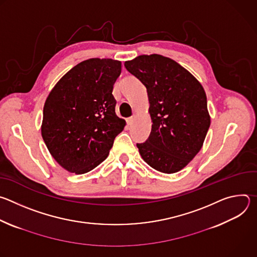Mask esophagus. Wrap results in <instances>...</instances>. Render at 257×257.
<instances>
[{"instance_id":"34e87169","label":"esophagus","mask_w":257,"mask_h":257,"mask_svg":"<svg viewBox=\"0 0 257 257\" xmlns=\"http://www.w3.org/2000/svg\"><path fill=\"white\" fill-rule=\"evenodd\" d=\"M133 121H134V118L133 117H130L127 119V124L128 125H132L133 124Z\"/></svg>"}]
</instances>
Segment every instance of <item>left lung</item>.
Wrapping results in <instances>:
<instances>
[{"mask_svg": "<svg viewBox=\"0 0 257 257\" xmlns=\"http://www.w3.org/2000/svg\"><path fill=\"white\" fill-rule=\"evenodd\" d=\"M126 69L146 87L152 132L137 143L143 161L173 174L184 169L201 150L210 126L201 83L176 61L162 55H141L125 62Z\"/></svg>", "mask_w": 257, "mask_h": 257, "instance_id": "8db88e82", "label": "left lung"}]
</instances>
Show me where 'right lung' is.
Segmentation results:
<instances>
[{"label": "right lung", "mask_w": 257, "mask_h": 257, "mask_svg": "<svg viewBox=\"0 0 257 257\" xmlns=\"http://www.w3.org/2000/svg\"><path fill=\"white\" fill-rule=\"evenodd\" d=\"M122 63L92 58L69 70L49 93L42 136L51 156L69 173H87L103 162L126 125L116 115L114 84Z\"/></svg>", "instance_id": "right-lung-1"}]
</instances>
